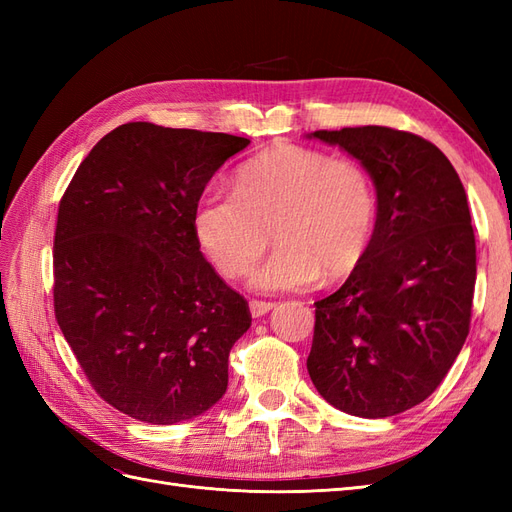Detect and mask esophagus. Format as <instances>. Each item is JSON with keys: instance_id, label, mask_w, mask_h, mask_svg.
Wrapping results in <instances>:
<instances>
[{"instance_id": "34e87169", "label": "esophagus", "mask_w": 512, "mask_h": 512, "mask_svg": "<svg viewBox=\"0 0 512 512\" xmlns=\"http://www.w3.org/2000/svg\"><path fill=\"white\" fill-rule=\"evenodd\" d=\"M273 307H275L273 301H258V299H252V301H250V312H252L254 318H260V316L269 314Z\"/></svg>"}]
</instances>
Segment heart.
I'll return each mask as SVG.
<instances>
[{
	"mask_svg": "<svg viewBox=\"0 0 512 512\" xmlns=\"http://www.w3.org/2000/svg\"><path fill=\"white\" fill-rule=\"evenodd\" d=\"M378 226V190L365 164L329 153L277 145L237 170L235 192L196 200L192 228L211 265L237 280L267 250L252 275L265 292L301 290L322 275L339 282L365 260Z\"/></svg>",
	"mask_w": 512,
	"mask_h": 512,
	"instance_id": "obj_1",
	"label": "heart"
}]
</instances>
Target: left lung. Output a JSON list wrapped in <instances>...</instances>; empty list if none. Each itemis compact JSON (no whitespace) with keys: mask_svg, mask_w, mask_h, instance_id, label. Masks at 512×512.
<instances>
[{"mask_svg":"<svg viewBox=\"0 0 512 512\" xmlns=\"http://www.w3.org/2000/svg\"><path fill=\"white\" fill-rule=\"evenodd\" d=\"M376 181L378 226L361 267L316 301L307 371L331 406L406 412L438 389L470 333L476 241L453 164L423 136L384 126L318 130Z\"/></svg>","mask_w":512,"mask_h":512,"instance_id":"1","label":"left lung"}]
</instances>
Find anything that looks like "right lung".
<instances>
[{
	"instance_id": "1",
	"label": "right lung",
	"mask_w": 512,
	"mask_h": 512,
	"mask_svg": "<svg viewBox=\"0 0 512 512\" xmlns=\"http://www.w3.org/2000/svg\"><path fill=\"white\" fill-rule=\"evenodd\" d=\"M243 136L132 121L89 151L59 200L53 305L106 404L151 425L207 412L226 393L247 301L192 228L196 200Z\"/></svg>"
}]
</instances>
